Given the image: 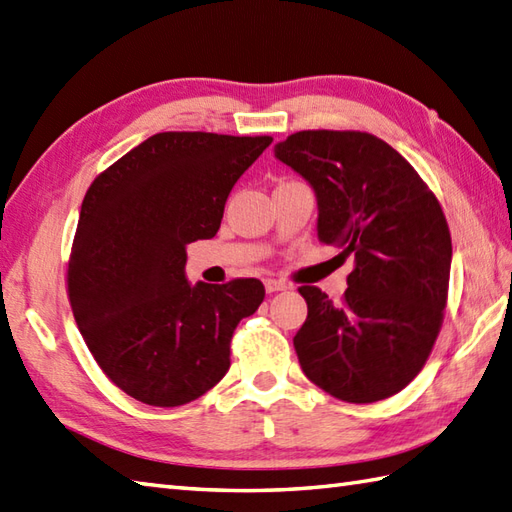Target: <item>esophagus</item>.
<instances>
[{"instance_id": "obj_1", "label": "esophagus", "mask_w": 512, "mask_h": 512, "mask_svg": "<svg viewBox=\"0 0 512 512\" xmlns=\"http://www.w3.org/2000/svg\"><path fill=\"white\" fill-rule=\"evenodd\" d=\"M264 286H266V292H279V290L288 288L281 279H266Z\"/></svg>"}]
</instances>
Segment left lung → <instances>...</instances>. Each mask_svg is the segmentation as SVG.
I'll return each instance as SVG.
<instances>
[{"label": "left lung", "instance_id": "left-lung-1", "mask_svg": "<svg viewBox=\"0 0 512 512\" xmlns=\"http://www.w3.org/2000/svg\"><path fill=\"white\" fill-rule=\"evenodd\" d=\"M275 156L317 193L323 244L354 255L341 303L301 286L295 336L303 374L345 402L405 389L436 343L449 295L451 233L433 191L394 147L367 132L308 129Z\"/></svg>", "mask_w": 512, "mask_h": 512}]
</instances>
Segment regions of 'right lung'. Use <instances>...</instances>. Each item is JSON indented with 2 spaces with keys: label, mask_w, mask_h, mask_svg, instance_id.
<instances>
[{
  "label": "right lung",
  "mask_w": 512,
  "mask_h": 512,
  "mask_svg": "<svg viewBox=\"0 0 512 512\" xmlns=\"http://www.w3.org/2000/svg\"><path fill=\"white\" fill-rule=\"evenodd\" d=\"M270 143V136L162 132L90 184L68 297L94 361L127 396L180 407L231 367L233 332L264 301V284L191 286L187 244L217 233L233 184Z\"/></svg>",
  "instance_id": "right-lung-1"
}]
</instances>
